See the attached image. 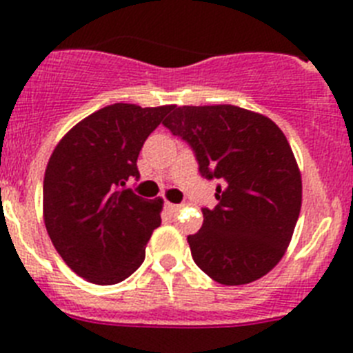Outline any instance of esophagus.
<instances>
[{
	"mask_svg": "<svg viewBox=\"0 0 353 353\" xmlns=\"http://www.w3.org/2000/svg\"><path fill=\"white\" fill-rule=\"evenodd\" d=\"M166 210L170 212V214H176V212L180 210V205H174V203H166Z\"/></svg>",
	"mask_w": 353,
	"mask_h": 353,
	"instance_id": "esophagus-1",
	"label": "esophagus"
}]
</instances>
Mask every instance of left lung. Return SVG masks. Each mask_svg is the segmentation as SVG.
Wrapping results in <instances>:
<instances>
[{
	"mask_svg": "<svg viewBox=\"0 0 353 353\" xmlns=\"http://www.w3.org/2000/svg\"><path fill=\"white\" fill-rule=\"evenodd\" d=\"M194 150L199 173L217 179L215 208L187 236L192 260L226 286L256 281L288 249L302 205V179L283 130L232 104L182 105L162 121Z\"/></svg>",
	"mask_w": 353,
	"mask_h": 353,
	"instance_id": "8db88e82",
	"label": "left lung"
}]
</instances>
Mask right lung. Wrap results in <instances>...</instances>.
<instances>
[{
  "label": "right lung",
  "instance_id": "right-lung-1",
  "mask_svg": "<svg viewBox=\"0 0 353 353\" xmlns=\"http://www.w3.org/2000/svg\"><path fill=\"white\" fill-rule=\"evenodd\" d=\"M173 109L118 102L56 145L43 176V223L58 254L86 281L117 285L145 260L162 199L141 198L127 183L139 179L143 143Z\"/></svg>",
  "mask_w": 353,
  "mask_h": 353
}]
</instances>
